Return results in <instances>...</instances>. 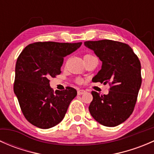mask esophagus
<instances>
[{
	"label": "esophagus",
	"instance_id": "1",
	"mask_svg": "<svg viewBox=\"0 0 154 154\" xmlns=\"http://www.w3.org/2000/svg\"><path fill=\"white\" fill-rule=\"evenodd\" d=\"M85 92H86V91H85V90L80 89V90H78V91H77V94H78V95H81V94H84Z\"/></svg>",
	"mask_w": 154,
	"mask_h": 154
}]
</instances>
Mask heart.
Returning a JSON list of instances; mask_svg holds the SVG:
<instances>
[{
    "label": "heart",
    "instance_id": "1",
    "mask_svg": "<svg viewBox=\"0 0 154 154\" xmlns=\"http://www.w3.org/2000/svg\"><path fill=\"white\" fill-rule=\"evenodd\" d=\"M88 54H86V55H85L84 57H86V56H88ZM78 82H81V80H78Z\"/></svg>",
    "mask_w": 154,
    "mask_h": 154
}]
</instances>
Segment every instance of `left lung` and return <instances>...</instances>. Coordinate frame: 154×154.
Segmentation results:
<instances>
[{
  "label": "left lung",
  "instance_id": "8db88e82",
  "mask_svg": "<svg viewBox=\"0 0 154 154\" xmlns=\"http://www.w3.org/2000/svg\"><path fill=\"white\" fill-rule=\"evenodd\" d=\"M84 45L94 51L102 62L101 69L92 82L111 86L108 94L91 91L90 114L106 127L121 125L133 113L137 100L142 84L140 61L125 43L104 39L85 42Z\"/></svg>",
  "mask_w": 154,
  "mask_h": 154
}]
</instances>
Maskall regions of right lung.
<instances>
[{
  "instance_id": "right-lung-1",
  "label": "right lung",
  "mask_w": 154,
  "mask_h": 154,
  "mask_svg": "<svg viewBox=\"0 0 154 154\" xmlns=\"http://www.w3.org/2000/svg\"><path fill=\"white\" fill-rule=\"evenodd\" d=\"M82 42H35L20 54L15 65L14 93L24 117L32 125L49 129L63 121L77 90L67 87L54 93L49 78L61 73L64 57Z\"/></svg>"
}]
</instances>
